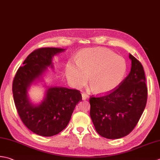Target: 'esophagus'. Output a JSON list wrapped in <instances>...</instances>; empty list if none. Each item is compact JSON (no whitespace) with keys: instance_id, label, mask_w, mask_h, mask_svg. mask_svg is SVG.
Listing matches in <instances>:
<instances>
[{"instance_id":"1","label":"esophagus","mask_w":160,"mask_h":160,"mask_svg":"<svg viewBox=\"0 0 160 160\" xmlns=\"http://www.w3.org/2000/svg\"><path fill=\"white\" fill-rule=\"evenodd\" d=\"M82 100H84V101H85V100H87V98H89V96L87 95V93H82Z\"/></svg>"}]
</instances>
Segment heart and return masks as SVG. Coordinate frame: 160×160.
<instances>
[{
	"mask_svg": "<svg viewBox=\"0 0 160 160\" xmlns=\"http://www.w3.org/2000/svg\"><path fill=\"white\" fill-rule=\"evenodd\" d=\"M127 72L125 59L105 48H85L76 55V62H68L65 73L75 87H81L88 81L97 94H108L117 89Z\"/></svg>",
	"mask_w": 160,
	"mask_h": 160,
	"instance_id": "1",
	"label": "heart"
}]
</instances>
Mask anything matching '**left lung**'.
Here are the masks:
<instances>
[{
    "label": "left lung",
    "instance_id": "8db88e82",
    "mask_svg": "<svg viewBox=\"0 0 160 160\" xmlns=\"http://www.w3.org/2000/svg\"><path fill=\"white\" fill-rule=\"evenodd\" d=\"M131 70L118 88L108 95L91 97L90 116L96 132L109 139L130 134L146 108L148 89L143 66L133 55Z\"/></svg>",
    "mask_w": 160,
    "mask_h": 160
}]
</instances>
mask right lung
<instances>
[{
	"mask_svg": "<svg viewBox=\"0 0 160 160\" xmlns=\"http://www.w3.org/2000/svg\"><path fill=\"white\" fill-rule=\"evenodd\" d=\"M64 51L58 48L35 50L25 59L14 78L12 93L18 114L25 126L40 136L51 137L63 130L76 105L82 101L80 91L62 87H47L39 104H33L28 98L31 84L42 79L48 67L53 68L52 58Z\"/></svg>",
	"mask_w": 160,
	"mask_h": 160,
	"instance_id": "obj_1",
	"label": "right lung"
}]
</instances>
